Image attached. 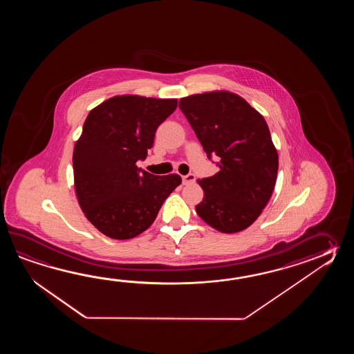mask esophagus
<instances>
[{
    "label": "esophagus",
    "instance_id": "34e87169",
    "mask_svg": "<svg viewBox=\"0 0 354 354\" xmlns=\"http://www.w3.org/2000/svg\"><path fill=\"white\" fill-rule=\"evenodd\" d=\"M195 180V174H187V176H183V177H182L183 185H191V183H194Z\"/></svg>",
    "mask_w": 354,
    "mask_h": 354
}]
</instances>
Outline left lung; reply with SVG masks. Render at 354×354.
<instances>
[{
    "mask_svg": "<svg viewBox=\"0 0 354 354\" xmlns=\"http://www.w3.org/2000/svg\"><path fill=\"white\" fill-rule=\"evenodd\" d=\"M185 113L218 172L198 180L203 198L196 212L221 233H238L256 221L271 198L279 154L263 116L227 91L180 98Z\"/></svg>",
    "mask_w": 354,
    "mask_h": 354,
    "instance_id": "8db88e82",
    "label": "left lung"
}]
</instances>
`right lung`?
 <instances>
[{"label":"right lung","mask_w":354,"mask_h":354,"mask_svg":"<svg viewBox=\"0 0 354 354\" xmlns=\"http://www.w3.org/2000/svg\"><path fill=\"white\" fill-rule=\"evenodd\" d=\"M176 98L113 96L91 110L73 151L75 195L84 216L106 236L125 241L145 232L178 174L154 176L136 166L147 158Z\"/></svg>","instance_id":"right-lung-1"}]
</instances>
